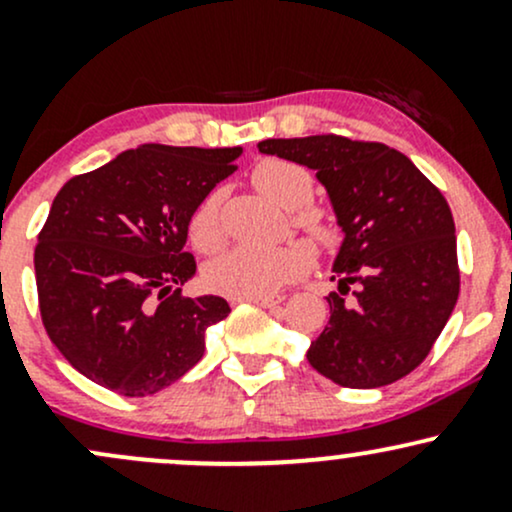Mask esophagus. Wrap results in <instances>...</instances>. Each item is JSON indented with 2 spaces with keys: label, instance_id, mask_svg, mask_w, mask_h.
I'll return each instance as SVG.
<instances>
[{
  "label": "esophagus",
  "instance_id": "34e87169",
  "mask_svg": "<svg viewBox=\"0 0 512 512\" xmlns=\"http://www.w3.org/2000/svg\"><path fill=\"white\" fill-rule=\"evenodd\" d=\"M252 303H257V305H262V308H279L281 303H284V296H281V293H272V296H260V298H250Z\"/></svg>",
  "mask_w": 512,
  "mask_h": 512
}]
</instances>
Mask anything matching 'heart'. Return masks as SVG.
I'll use <instances>...</instances> for the list:
<instances>
[{
	"mask_svg": "<svg viewBox=\"0 0 512 512\" xmlns=\"http://www.w3.org/2000/svg\"><path fill=\"white\" fill-rule=\"evenodd\" d=\"M252 185L262 192L264 197L272 199L281 209L293 211V221L301 231L317 245L332 243L334 226L325 216V211L315 207H305L313 199V175L301 163L286 161V158H264L252 168ZM192 245L202 252H211L221 245L223 226H221V195L209 192L202 202L197 204L190 216ZM308 267L303 250L286 245V248H250V245H238L221 252L204 267V284L221 296L248 298L269 296L279 291L281 286L291 284Z\"/></svg>",
	"mask_w": 512,
	"mask_h": 512,
	"instance_id": "obj_1",
	"label": "heart"
}]
</instances>
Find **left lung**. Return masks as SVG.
I'll return each instance as SVG.
<instances>
[{"label":"left lung","mask_w":512,"mask_h":512,"mask_svg":"<svg viewBox=\"0 0 512 512\" xmlns=\"http://www.w3.org/2000/svg\"><path fill=\"white\" fill-rule=\"evenodd\" d=\"M262 154L301 163L325 185L344 231L327 296L330 322L308 363L332 383L383 387L436 344L460 296L455 221L440 190L407 156L339 134L264 139ZM351 285L354 299L345 301Z\"/></svg>","instance_id":"8db88e82"}]
</instances>
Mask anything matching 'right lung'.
I'll list each match as a JSON object with an SVG mask.
<instances>
[{
    "instance_id": "right-lung-1",
    "label": "right lung",
    "mask_w": 512,
    "mask_h": 512,
    "mask_svg": "<svg viewBox=\"0 0 512 512\" xmlns=\"http://www.w3.org/2000/svg\"><path fill=\"white\" fill-rule=\"evenodd\" d=\"M240 146L144 144L64 182L35 245L38 305L50 342L105 390L154 395L204 356L231 308L182 296L192 211L236 170Z\"/></svg>"
}]
</instances>
